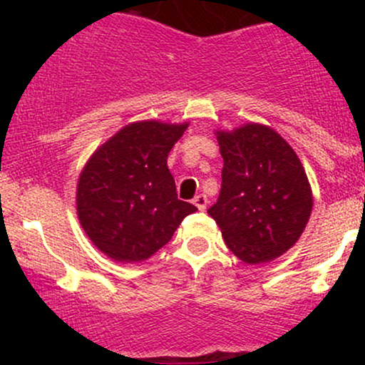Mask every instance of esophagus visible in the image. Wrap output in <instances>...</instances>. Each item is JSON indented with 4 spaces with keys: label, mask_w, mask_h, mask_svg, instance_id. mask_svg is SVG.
Segmentation results:
<instances>
[{
    "label": "esophagus",
    "mask_w": 365,
    "mask_h": 365,
    "mask_svg": "<svg viewBox=\"0 0 365 365\" xmlns=\"http://www.w3.org/2000/svg\"><path fill=\"white\" fill-rule=\"evenodd\" d=\"M194 204L197 206V209H199V211H204V209H206V206H207V197L204 194L195 195L194 197Z\"/></svg>",
    "instance_id": "34e87169"
}]
</instances>
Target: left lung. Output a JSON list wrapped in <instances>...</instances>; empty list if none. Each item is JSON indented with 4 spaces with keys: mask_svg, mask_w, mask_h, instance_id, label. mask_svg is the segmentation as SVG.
<instances>
[{
    "mask_svg": "<svg viewBox=\"0 0 365 365\" xmlns=\"http://www.w3.org/2000/svg\"><path fill=\"white\" fill-rule=\"evenodd\" d=\"M216 137L225 165L209 216L240 261H273L295 245L311 217L312 190L302 163L266 125L245 123Z\"/></svg>",
    "mask_w": 365,
    "mask_h": 365,
    "instance_id": "obj_1",
    "label": "left lung"
}]
</instances>
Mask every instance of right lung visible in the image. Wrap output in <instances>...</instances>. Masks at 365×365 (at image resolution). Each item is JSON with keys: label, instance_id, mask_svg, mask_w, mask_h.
<instances>
[{"label": "right lung", "instance_id": "obj_1", "mask_svg": "<svg viewBox=\"0 0 365 365\" xmlns=\"http://www.w3.org/2000/svg\"><path fill=\"white\" fill-rule=\"evenodd\" d=\"M188 123L125 125L89 158L77 183V215L91 242L116 262H140L197 211L177 197L168 154Z\"/></svg>", "mask_w": 365, "mask_h": 365}]
</instances>
